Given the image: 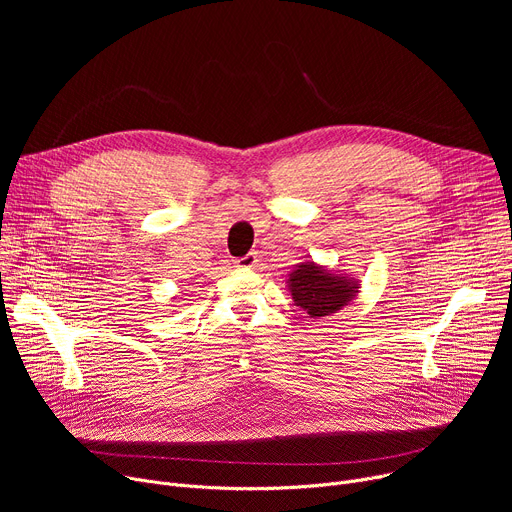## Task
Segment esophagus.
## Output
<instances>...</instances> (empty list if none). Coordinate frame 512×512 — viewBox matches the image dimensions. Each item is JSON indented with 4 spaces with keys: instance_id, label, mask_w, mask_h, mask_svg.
Masks as SVG:
<instances>
[{
    "instance_id": "obj_1",
    "label": "esophagus",
    "mask_w": 512,
    "mask_h": 512,
    "mask_svg": "<svg viewBox=\"0 0 512 512\" xmlns=\"http://www.w3.org/2000/svg\"><path fill=\"white\" fill-rule=\"evenodd\" d=\"M234 263H236V267H242V270H251V267L257 265V255H255V253H249V255H245V257L236 259Z\"/></svg>"
}]
</instances>
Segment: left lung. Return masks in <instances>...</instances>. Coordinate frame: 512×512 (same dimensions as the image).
<instances>
[{"label": "left lung", "mask_w": 512, "mask_h": 512, "mask_svg": "<svg viewBox=\"0 0 512 512\" xmlns=\"http://www.w3.org/2000/svg\"><path fill=\"white\" fill-rule=\"evenodd\" d=\"M286 286L294 305L307 311L311 317L338 313L344 305L355 301L361 288L359 280L338 274L315 261L294 265L288 274Z\"/></svg>", "instance_id": "1"}]
</instances>
